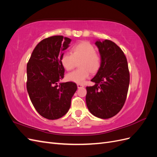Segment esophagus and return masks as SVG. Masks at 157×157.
<instances>
[{
    "mask_svg": "<svg viewBox=\"0 0 157 157\" xmlns=\"http://www.w3.org/2000/svg\"><path fill=\"white\" fill-rule=\"evenodd\" d=\"M84 86L82 84H77V87L78 88H83Z\"/></svg>",
    "mask_w": 157,
    "mask_h": 157,
    "instance_id": "esophagus-1",
    "label": "esophagus"
}]
</instances>
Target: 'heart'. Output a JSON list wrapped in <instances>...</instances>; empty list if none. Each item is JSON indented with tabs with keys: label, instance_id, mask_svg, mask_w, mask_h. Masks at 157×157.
Returning a JSON list of instances; mask_svg holds the SVG:
<instances>
[{
	"label": "heart",
	"instance_id": "b5f03b06",
	"mask_svg": "<svg viewBox=\"0 0 157 157\" xmlns=\"http://www.w3.org/2000/svg\"><path fill=\"white\" fill-rule=\"evenodd\" d=\"M79 61L80 69L68 73L67 78L70 81L82 84L89 77L90 72L96 73L99 70L101 58L91 43L82 41L72 47L71 54L64 53L60 58L61 65L67 71L75 68Z\"/></svg>",
	"mask_w": 157,
	"mask_h": 157
}]
</instances>
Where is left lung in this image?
I'll list each match as a JSON object with an SVG mask.
<instances>
[{"instance_id":"left-lung-1","label":"left lung","mask_w":157,"mask_h":157,"mask_svg":"<svg viewBox=\"0 0 157 157\" xmlns=\"http://www.w3.org/2000/svg\"><path fill=\"white\" fill-rule=\"evenodd\" d=\"M101 58V67L87 86L86 102L90 112L106 119L116 115L126 99L130 73L124 52L111 40H97Z\"/></svg>"}]
</instances>
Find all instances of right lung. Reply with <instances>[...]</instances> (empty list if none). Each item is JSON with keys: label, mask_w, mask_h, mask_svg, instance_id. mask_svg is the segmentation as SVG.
<instances>
[{"label": "right lung", "mask_w": 157, "mask_h": 157, "mask_svg": "<svg viewBox=\"0 0 157 157\" xmlns=\"http://www.w3.org/2000/svg\"><path fill=\"white\" fill-rule=\"evenodd\" d=\"M71 41L61 35L43 39L36 46L27 65V90L30 99L36 111L47 119L64 116L77 89L73 82L58 84L65 73L60 58Z\"/></svg>", "instance_id": "1"}]
</instances>
